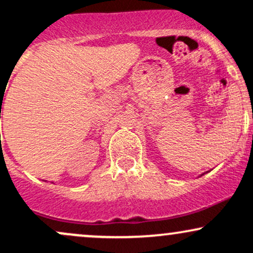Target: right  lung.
<instances>
[{"mask_svg":"<svg viewBox=\"0 0 253 253\" xmlns=\"http://www.w3.org/2000/svg\"><path fill=\"white\" fill-rule=\"evenodd\" d=\"M0 118H1V114H0Z\"/></svg>","mask_w":253,"mask_h":253,"instance_id":"right-lung-1","label":"right lung"}]
</instances>
